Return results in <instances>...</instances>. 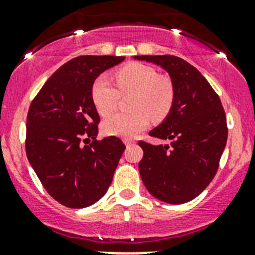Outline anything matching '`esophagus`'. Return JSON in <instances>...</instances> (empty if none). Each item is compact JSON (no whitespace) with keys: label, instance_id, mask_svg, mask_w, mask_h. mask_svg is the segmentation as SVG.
Masks as SVG:
<instances>
[{"label":"esophagus","instance_id":"1","mask_svg":"<svg viewBox=\"0 0 255 255\" xmlns=\"http://www.w3.org/2000/svg\"><path fill=\"white\" fill-rule=\"evenodd\" d=\"M126 143V146L127 147H129V146H132V144H134V142L133 141H129V139H125V141H123Z\"/></svg>","mask_w":255,"mask_h":255}]
</instances>
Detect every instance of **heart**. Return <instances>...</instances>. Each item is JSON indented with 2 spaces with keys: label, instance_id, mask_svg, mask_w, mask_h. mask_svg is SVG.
<instances>
[{
  "label": "heart",
  "instance_id": "b5f03b06",
  "mask_svg": "<svg viewBox=\"0 0 255 255\" xmlns=\"http://www.w3.org/2000/svg\"><path fill=\"white\" fill-rule=\"evenodd\" d=\"M117 88L106 75H101L92 85V101L102 117L113 113L121 94H132L126 113H118L104 121L103 132L108 135L133 137L153 121L163 120L173 104L175 90L166 75H158L156 69L141 63H129L116 73Z\"/></svg>",
  "mask_w": 255,
  "mask_h": 255
}]
</instances>
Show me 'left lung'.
Returning <instances> with one entry per match:
<instances>
[{
    "mask_svg": "<svg viewBox=\"0 0 255 255\" xmlns=\"http://www.w3.org/2000/svg\"><path fill=\"white\" fill-rule=\"evenodd\" d=\"M168 73L175 98L166 120L149 130L151 137L170 141H139L143 157L138 167L149 194L168 204L191 201L215 176L228 139L227 117L220 98L195 66L173 55L134 56Z\"/></svg>",
    "mask_w": 255,
    "mask_h": 255,
    "instance_id": "1",
    "label": "left lung"
}]
</instances>
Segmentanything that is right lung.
<instances>
[{
	"label": "right lung",
	"instance_id": "1",
	"mask_svg": "<svg viewBox=\"0 0 255 255\" xmlns=\"http://www.w3.org/2000/svg\"><path fill=\"white\" fill-rule=\"evenodd\" d=\"M125 56H78L58 69L31 102L26 154L51 197L82 209L108 190L126 146L118 137L97 139L99 114L92 85Z\"/></svg>",
	"mask_w": 255,
	"mask_h": 255
}]
</instances>
